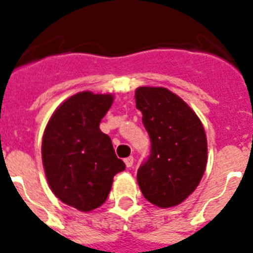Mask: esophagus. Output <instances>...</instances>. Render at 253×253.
<instances>
[{"instance_id": "esophagus-1", "label": "esophagus", "mask_w": 253, "mask_h": 253, "mask_svg": "<svg viewBox=\"0 0 253 253\" xmlns=\"http://www.w3.org/2000/svg\"><path fill=\"white\" fill-rule=\"evenodd\" d=\"M125 163H126L127 169H131V167L134 166V158H132V157L126 158V159H125Z\"/></svg>"}]
</instances>
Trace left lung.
Segmentation results:
<instances>
[{"label": "left lung", "instance_id": "8db88e82", "mask_svg": "<svg viewBox=\"0 0 253 253\" xmlns=\"http://www.w3.org/2000/svg\"><path fill=\"white\" fill-rule=\"evenodd\" d=\"M151 154L136 175L142 194L161 208L178 206L196 190L207 166V136L195 111L166 87L135 90Z\"/></svg>", "mask_w": 253, "mask_h": 253}]
</instances>
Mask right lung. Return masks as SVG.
Returning <instances> with one entry per match:
<instances>
[{
  "mask_svg": "<svg viewBox=\"0 0 253 253\" xmlns=\"http://www.w3.org/2000/svg\"><path fill=\"white\" fill-rule=\"evenodd\" d=\"M113 102V94L77 92L58 106L42 136L49 187L61 202L82 212L101 207L114 176L126 169L99 128Z\"/></svg>",
  "mask_w": 253,
  "mask_h": 253,
  "instance_id": "add662e5",
  "label": "right lung"
}]
</instances>
